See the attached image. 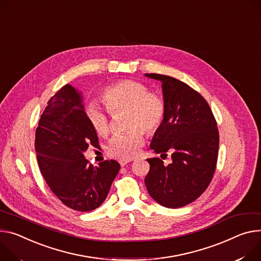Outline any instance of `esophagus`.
<instances>
[{"mask_svg":"<svg viewBox=\"0 0 261 261\" xmlns=\"http://www.w3.org/2000/svg\"><path fill=\"white\" fill-rule=\"evenodd\" d=\"M132 160H130V159H121L120 160V164H121V167H125V165L127 164V163H129V162H131Z\"/></svg>","mask_w":261,"mask_h":261,"instance_id":"obj_1","label":"esophagus"}]
</instances>
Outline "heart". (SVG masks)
Listing matches in <instances>:
<instances>
[{
    "label": "heart",
    "instance_id": "b5f03b06",
    "mask_svg": "<svg viewBox=\"0 0 261 261\" xmlns=\"http://www.w3.org/2000/svg\"><path fill=\"white\" fill-rule=\"evenodd\" d=\"M101 100L111 114L126 111L125 127L128 131L115 135L107 146V154L118 159H131L143 145L144 135L153 134L162 124L167 104L160 94L150 91L138 81L122 80L106 86L101 92ZM89 124L100 136L110 133L108 114L96 104L85 109Z\"/></svg>",
    "mask_w": 261,
    "mask_h": 261
}]
</instances>
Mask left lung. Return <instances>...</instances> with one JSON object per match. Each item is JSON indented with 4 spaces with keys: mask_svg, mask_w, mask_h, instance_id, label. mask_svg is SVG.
<instances>
[{
    "mask_svg": "<svg viewBox=\"0 0 261 261\" xmlns=\"http://www.w3.org/2000/svg\"><path fill=\"white\" fill-rule=\"evenodd\" d=\"M161 82L167 111L150 148L173 162L147 159L150 171L145 183L150 196L160 205L179 208L194 202L208 187L216 172L219 130L213 113L201 94L170 76L146 74Z\"/></svg>",
    "mask_w": 261,
    "mask_h": 261,
    "instance_id": "1",
    "label": "left lung"
}]
</instances>
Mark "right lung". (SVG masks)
Here are the masks:
<instances>
[{"mask_svg":"<svg viewBox=\"0 0 261 261\" xmlns=\"http://www.w3.org/2000/svg\"><path fill=\"white\" fill-rule=\"evenodd\" d=\"M88 146H99L97 132L87 120L81 93L66 84L40 116L35 151L40 173L53 194L65 206L82 212L102 205L121 169L115 160L93 168L83 154Z\"/></svg>","mask_w":261,"mask_h":261,"instance_id":"right-lung-1","label":"right lung"}]
</instances>
